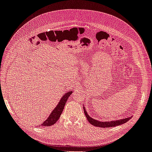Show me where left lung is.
<instances>
[{
    "label": "left lung",
    "mask_w": 152,
    "mask_h": 152,
    "mask_svg": "<svg viewBox=\"0 0 152 152\" xmlns=\"http://www.w3.org/2000/svg\"><path fill=\"white\" fill-rule=\"evenodd\" d=\"M83 109H84V111L85 115L86 116V118L88 119V120L90 124L93 126L101 127V128H107V127H111V126H116L118 125H120L127 122L129 120H130L131 118V117H129L124 119H121V120H113L110 121H100L96 120H95V119H93L91 117H90L89 116V114H88L87 111H86L84 106Z\"/></svg>",
    "instance_id": "1"
}]
</instances>
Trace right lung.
I'll list each match as a JSON object with an SVG mask.
<instances>
[{
	"label": "right lung",
	"instance_id": "add662e5",
	"mask_svg": "<svg viewBox=\"0 0 152 152\" xmlns=\"http://www.w3.org/2000/svg\"><path fill=\"white\" fill-rule=\"evenodd\" d=\"M72 93V91H69L65 93L64 95H63L62 98L60 99L58 104L56 105L54 110L51 112L50 115H49L47 120L42 124V126H48L55 124V123H56V121L58 120L59 118H60V116L61 113H63L64 105L66 104V102L68 100V98L71 95Z\"/></svg>",
	"mask_w": 152,
	"mask_h": 152
}]
</instances>
